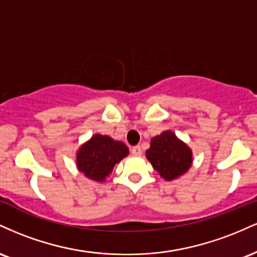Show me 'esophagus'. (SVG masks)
<instances>
[{
  "mask_svg": "<svg viewBox=\"0 0 257 257\" xmlns=\"http://www.w3.org/2000/svg\"><path fill=\"white\" fill-rule=\"evenodd\" d=\"M132 153L135 156H141L143 155V151H141V147L140 146H134L132 149Z\"/></svg>",
  "mask_w": 257,
  "mask_h": 257,
  "instance_id": "esophagus-1",
  "label": "esophagus"
}]
</instances>
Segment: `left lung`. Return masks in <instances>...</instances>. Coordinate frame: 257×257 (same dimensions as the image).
I'll list each match as a JSON object with an SVG mask.
<instances>
[{
	"mask_svg": "<svg viewBox=\"0 0 257 257\" xmlns=\"http://www.w3.org/2000/svg\"><path fill=\"white\" fill-rule=\"evenodd\" d=\"M146 157L167 181L178 179L192 166V151L173 132H163L151 139Z\"/></svg>",
	"mask_w": 257,
	"mask_h": 257,
	"instance_id": "left-lung-1",
	"label": "left lung"
}]
</instances>
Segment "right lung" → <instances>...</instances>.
Returning a JSON list of instances; mask_svg holds the SVG:
<instances>
[{"label":"right lung","instance_id":"1","mask_svg":"<svg viewBox=\"0 0 257 257\" xmlns=\"http://www.w3.org/2000/svg\"><path fill=\"white\" fill-rule=\"evenodd\" d=\"M129 153L128 147L107 135L95 134L79 147L76 162L81 173L88 179L102 182L112 169Z\"/></svg>","mask_w":257,"mask_h":257}]
</instances>
